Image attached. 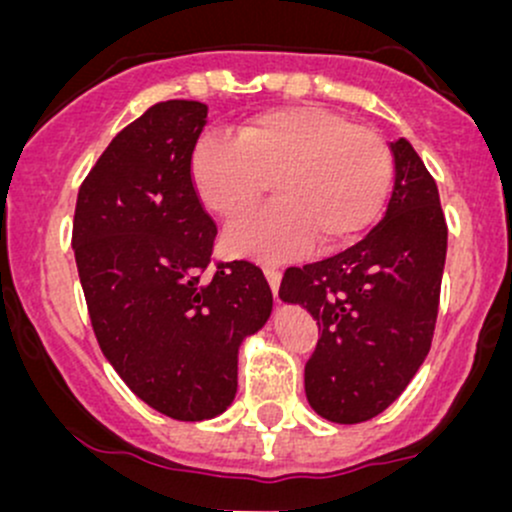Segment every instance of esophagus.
Wrapping results in <instances>:
<instances>
[{"label":"esophagus","instance_id":"1","mask_svg":"<svg viewBox=\"0 0 512 512\" xmlns=\"http://www.w3.org/2000/svg\"><path fill=\"white\" fill-rule=\"evenodd\" d=\"M264 276L269 281V289H272L274 298H279V284H281V272L276 267H264Z\"/></svg>","mask_w":512,"mask_h":512}]
</instances>
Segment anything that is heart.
Returning <instances> with one entry per match:
<instances>
[{
    "instance_id": "obj_1",
    "label": "heart",
    "mask_w": 512,
    "mask_h": 512,
    "mask_svg": "<svg viewBox=\"0 0 512 512\" xmlns=\"http://www.w3.org/2000/svg\"><path fill=\"white\" fill-rule=\"evenodd\" d=\"M199 202L228 219L274 185V204L228 223L223 250L262 262L301 255L317 238L337 248L363 233L383 209L392 158L375 132L320 105H293L250 117L236 139L204 134L190 158Z\"/></svg>"
}]
</instances>
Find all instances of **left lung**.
<instances>
[{"instance_id": "8db88e82", "label": "left lung", "mask_w": 512, "mask_h": 512, "mask_svg": "<svg viewBox=\"0 0 512 512\" xmlns=\"http://www.w3.org/2000/svg\"><path fill=\"white\" fill-rule=\"evenodd\" d=\"M395 187L383 221L327 260L286 269L279 298L320 327L305 397L332 424H361L411 383L436 330L448 226L436 180L407 139L390 142Z\"/></svg>"}]
</instances>
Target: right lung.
Segmentation results:
<instances>
[{"mask_svg":"<svg viewBox=\"0 0 512 512\" xmlns=\"http://www.w3.org/2000/svg\"><path fill=\"white\" fill-rule=\"evenodd\" d=\"M197 101L151 105L108 144L76 197L72 248L103 356L151 409L214 419L238 390V349L272 315L262 269L204 281L216 223L190 178L207 125Z\"/></svg>","mask_w":512,"mask_h":512,"instance_id":"right-lung-1","label":"right lung"}]
</instances>
